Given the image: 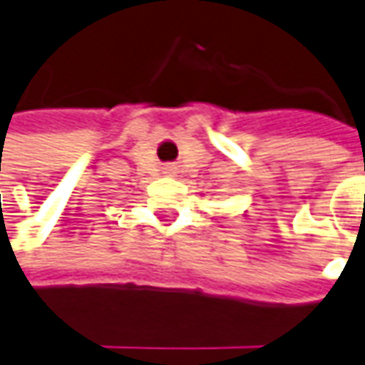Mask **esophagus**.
I'll list each match as a JSON object with an SVG mask.
<instances>
[{
	"instance_id": "1",
	"label": "esophagus",
	"mask_w": 365,
	"mask_h": 365,
	"mask_svg": "<svg viewBox=\"0 0 365 365\" xmlns=\"http://www.w3.org/2000/svg\"><path fill=\"white\" fill-rule=\"evenodd\" d=\"M170 170H173V167H167V173H170Z\"/></svg>"
}]
</instances>
